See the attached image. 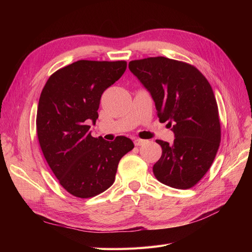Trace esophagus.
<instances>
[{
	"label": "esophagus",
	"mask_w": 252,
	"mask_h": 252,
	"mask_svg": "<svg viewBox=\"0 0 252 252\" xmlns=\"http://www.w3.org/2000/svg\"><path fill=\"white\" fill-rule=\"evenodd\" d=\"M145 142H146V141L141 140V139H134V141H133L135 146H142L143 144H145Z\"/></svg>",
	"instance_id": "esophagus-1"
}]
</instances>
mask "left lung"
Listing matches in <instances>:
<instances>
[{
    "label": "left lung",
    "mask_w": 252,
    "mask_h": 252,
    "mask_svg": "<svg viewBox=\"0 0 252 252\" xmlns=\"http://www.w3.org/2000/svg\"><path fill=\"white\" fill-rule=\"evenodd\" d=\"M130 70L155 101L159 122H168L172 145L157 140L162 156L155 177L178 189L193 187L210 168L220 142V124L209 82L192 65L165 57L131 61Z\"/></svg>",
    "instance_id": "obj_1"
}]
</instances>
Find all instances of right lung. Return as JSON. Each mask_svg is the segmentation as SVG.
Instances as JSON below:
<instances>
[{
	"label": "right lung",
	"instance_id": "obj_1",
	"mask_svg": "<svg viewBox=\"0 0 252 252\" xmlns=\"http://www.w3.org/2000/svg\"><path fill=\"white\" fill-rule=\"evenodd\" d=\"M126 67L125 61H77L51 74L42 90L36 113L41 149L60 184L81 199L108 189L120 159L134 147L126 136L94 138L88 125L98 118L103 93Z\"/></svg>",
	"mask_w": 252,
	"mask_h": 252
}]
</instances>
